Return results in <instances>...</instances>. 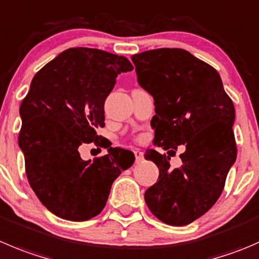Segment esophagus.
<instances>
[{"label":"esophagus","instance_id":"esophagus-1","mask_svg":"<svg viewBox=\"0 0 259 259\" xmlns=\"http://www.w3.org/2000/svg\"><path fill=\"white\" fill-rule=\"evenodd\" d=\"M134 154H135V160H137V163L142 162V160L144 159V153H143L140 149H135Z\"/></svg>","mask_w":259,"mask_h":259}]
</instances>
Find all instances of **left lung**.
<instances>
[{
	"instance_id": "obj_1",
	"label": "left lung",
	"mask_w": 259,
	"mask_h": 259,
	"mask_svg": "<svg viewBox=\"0 0 259 259\" xmlns=\"http://www.w3.org/2000/svg\"><path fill=\"white\" fill-rule=\"evenodd\" d=\"M132 60L138 82L154 99L153 143L169 150L168 155L145 152V159L159 168L145 202L160 222L187 225L218 201L237 159L234 105L219 73L187 50L160 48L134 54ZM182 144L183 165L170 168V153Z\"/></svg>"
}]
</instances>
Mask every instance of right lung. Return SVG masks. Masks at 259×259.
<instances>
[{
  "label": "right lung",
  "instance_id": "add662e5",
  "mask_svg": "<svg viewBox=\"0 0 259 259\" xmlns=\"http://www.w3.org/2000/svg\"><path fill=\"white\" fill-rule=\"evenodd\" d=\"M134 69L121 55L92 48H71L32 78L20 106L19 145L32 191L62 219L84 222L106 205L111 185L132 167L134 153L107 147V154L83 160L78 147H102L104 104L117 74Z\"/></svg>",
  "mask_w": 259,
  "mask_h": 259
}]
</instances>
